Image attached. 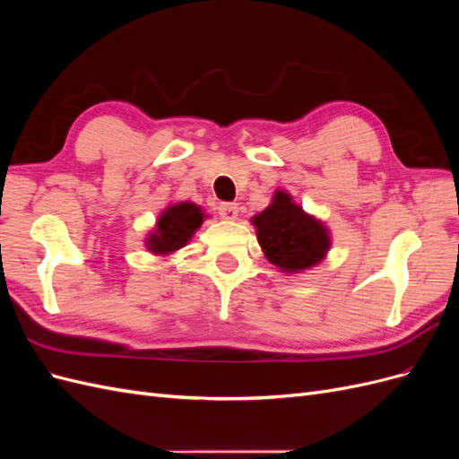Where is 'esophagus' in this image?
Instances as JSON below:
<instances>
[{"mask_svg":"<svg viewBox=\"0 0 459 459\" xmlns=\"http://www.w3.org/2000/svg\"><path fill=\"white\" fill-rule=\"evenodd\" d=\"M218 214L224 220L233 221V220H238V216H239V206L235 203H221L218 206Z\"/></svg>","mask_w":459,"mask_h":459,"instance_id":"34e87169","label":"esophagus"}]
</instances>
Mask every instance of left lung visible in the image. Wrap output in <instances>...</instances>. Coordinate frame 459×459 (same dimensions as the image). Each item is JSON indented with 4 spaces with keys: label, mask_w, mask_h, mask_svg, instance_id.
I'll return each instance as SVG.
<instances>
[{
    "label": "left lung",
    "mask_w": 459,
    "mask_h": 459,
    "mask_svg": "<svg viewBox=\"0 0 459 459\" xmlns=\"http://www.w3.org/2000/svg\"><path fill=\"white\" fill-rule=\"evenodd\" d=\"M251 221L264 256L285 273L314 268L331 248V235L324 221L304 212L283 189H277L270 206Z\"/></svg>",
    "instance_id": "1"
}]
</instances>
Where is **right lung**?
<instances>
[{
  "label": "right lung",
  "mask_w": 459,
  "mask_h": 459,
  "mask_svg": "<svg viewBox=\"0 0 459 459\" xmlns=\"http://www.w3.org/2000/svg\"><path fill=\"white\" fill-rule=\"evenodd\" d=\"M204 218L203 208L191 201L169 204L157 218L155 228L149 231L145 247L155 256H170L191 241Z\"/></svg>",
  "instance_id": "1"
}]
</instances>
